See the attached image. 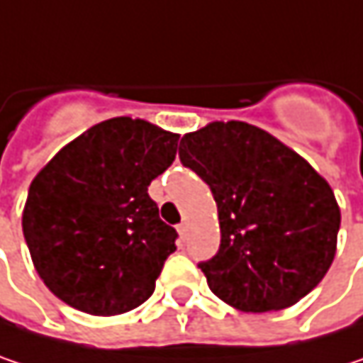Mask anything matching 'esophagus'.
Instances as JSON below:
<instances>
[{
	"label": "esophagus",
	"mask_w": 363,
	"mask_h": 363,
	"mask_svg": "<svg viewBox=\"0 0 363 363\" xmlns=\"http://www.w3.org/2000/svg\"><path fill=\"white\" fill-rule=\"evenodd\" d=\"M188 229H190V225H188L186 220L177 225V233H179V238H182V240H186V235H188Z\"/></svg>",
	"instance_id": "34e87169"
}]
</instances>
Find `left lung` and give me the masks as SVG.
Masks as SVG:
<instances>
[{"label": "left lung", "mask_w": 363, "mask_h": 363, "mask_svg": "<svg viewBox=\"0 0 363 363\" xmlns=\"http://www.w3.org/2000/svg\"><path fill=\"white\" fill-rule=\"evenodd\" d=\"M179 159L217 202L220 247L202 262L211 291L240 312L298 303L330 269L341 208L301 155L246 121L184 134Z\"/></svg>", "instance_id": "left-lung-1"}]
</instances>
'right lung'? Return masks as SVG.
<instances>
[{
  "mask_svg": "<svg viewBox=\"0 0 363 363\" xmlns=\"http://www.w3.org/2000/svg\"><path fill=\"white\" fill-rule=\"evenodd\" d=\"M179 134L113 117L67 143L30 182L22 231L33 264L64 303L117 316L152 296L175 229L148 186L173 163Z\"/></svg>",
  "mask_w": 363,
  "mask_h": 363,
  "instance_id": "add662e5",
  "label": "right lung"
}]
</instances>
